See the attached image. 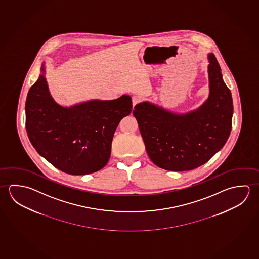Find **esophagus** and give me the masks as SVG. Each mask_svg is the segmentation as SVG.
Returning a JSON list of instances; mask_svg holds the SVG:
<instances>
[{"label":"esophagus","mask_w":259,"mask_h":259,"mask_svg":"<svg viewBox=\"0 0 259 259\" xmlns=\"http://www.w3.org/2000/svg\"><path fill=\"white\" fill-rule=\"evenodd\" d=\"M141 101V97L139 96H133L132 97V105H133V108L135 107V106L138 104V103H140Z\"/></svg>","instance_id":"esophagus-1"}]
</instances>
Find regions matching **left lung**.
<instances>
[{"instance_id":"left-lung-1","label":"left lung","mask_w":259,"mask_h":259,"mask_svg":"<svg viewBox=\"0 0 259 259\" xmlns=\"http://www.w3.org/2000/svg\"><path fill=\"white\" fill-rule=\"evenodd\" d=\"M207 58L209 96L198 109L177 114L144 101L133 110L149 158L163 169L200 167L228 141L232 128V96L215 55L209 53Z\"/></svg>"}]
</instances>
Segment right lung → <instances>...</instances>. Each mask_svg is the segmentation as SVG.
Segmentation results:
<instances>
[{"instance_id":"obj_1","label":"right lung","mask_w":259,"mask_h":259,"mask_svg":"<svg viewBox=\"0 0 259 259\" xmlns=\"http://www.w3.org/2000/svg\"><path fill=\"white\" fill-rule=\"evenodd\" d=\"M41 74L25 103L26 131L36 151L58 169L87 175L105 167L118 123L132 113V98L86 101L62 107L53 100Z\"/></svg>"}]
</instances>
